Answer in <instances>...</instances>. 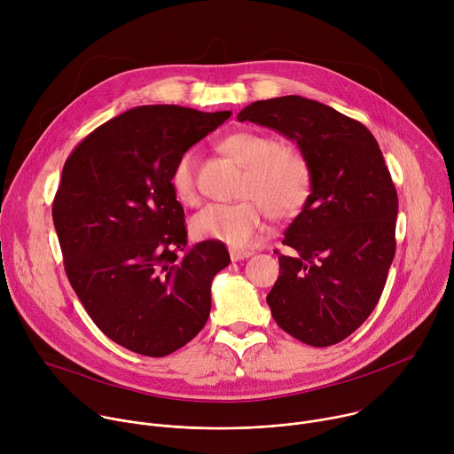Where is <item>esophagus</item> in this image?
Returning a JSON list of instances; mask_svg holds the SVG:
<instances>
[{"label":"esophagus","instance_id":"esophagus-1","mask_svg":"<svg viewBox=\"0 0 454 454\" xmlns=\"http://www.w3.org/2000/svg\"><path fill=\"white\" fill-rule=\"evenodd\" d=\"M251 254H253V253H251V251H247V249H237V247L230 249V256H231V261H233V262L244 261V258H247V256H251Z\"/></svg>","mask_w":454,"mask_h":454}]
</instances>
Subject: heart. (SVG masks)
<instances>
[{"mask_svg":"<svg viewBox=\"0 0 454 454\" xmlns=\"http://www.w3.org/2000/svg\"><path fill=\"white\" fill-rule=\"evenodd\" d=\"M217 149L242 167L239 201L210 205L190 219V233L200 240H221L247 246L262 230L266 210L275 219L294 217L310 196L312 174L303 151L291 142L239 129L224 135ZM174 198L184 207L200 203L193 154L184 153L170 172Z\"/></svg>","mask_w":454,"mask_h":454,"instance_id":"b5f03b06","label":"heart"}]
</instances>
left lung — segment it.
I'll list each match as a JSON object with an SVG mask.
<instances>
[{"instance_id": "obj_1", "label": "left lung", "mask_w": 454, "mask_h": 454, "mask_svg": "<svg viewBox=\"0 0 454 454\" xmlns=\"http://www.w3.org/2000/svg\"><path fill=\"white\" fill-rule=\"evenodd\" d=\"M237 118L275 129L309 160L310 196L282 240L293 256L278 254L266 300L293 338L336 345L372 314L395 256L399 200L379 144L361 121L298 95L253 102Z\"/></svg>"}]
</instances>
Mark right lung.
Instances as JSON below:
<instances>
[{
	"mask_svg": "<svg viewBox=\"0 0 454 454\" xmlns=\"http://www.w3.org/2000/svg\"><path fill=\"white\" fill-rule=\"evenodd\" d=\"M230 114L140 106L97 127L64 163L51 208L64 270L95 325L127 350L168 356L210 316L230 253L221 240L186 244L168 179Z\"/></svg>",
	"mask_w": 454,
	"mask_h": 454,
	"instance_id": "1",
	"label": "right lung"
}]
</instances>
